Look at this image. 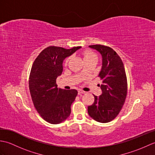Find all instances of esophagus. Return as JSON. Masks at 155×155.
<instances>
[{"label":"esophagus","instance_id":"34e87169","mask_svg":"<svg viewBox=\"0 0 155 155\" xmlns=\"http://www.w3.org/2000/svg\"><path fill=\"white\" fill-rule=\"evenodd\" d=\"M85 93H86V92H84V91H82V90H78V94H84Z\"/></svg>","mask_w":155,"mask_h":155}]
</instances>
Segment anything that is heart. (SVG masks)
Masks as SVG:
<instances>
[{"label":"heart","mask_w":155,"mask_h":155,"mask_svg":"<svg viewBox=\"0 0 155 155\" xmlns=\"http://www.w3.org/2000/svg\"><path fill=\"white\" fill-rule=\"evenodd\" d=\"M83 59L84 61H86V60H88V59H94V58H96L97 59V56L95 55L93 52H92L91 51H85L83 52ZM69 61V58H67V59H66L65 61H64V64H67V62H68Z\"/></svg>","instance_id":"obj_1"}]
</instances>
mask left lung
I'll list each match as a JSON object with an SVG mask.
<instances>
[{"label": "left lung", "mask_w": 155, "mask_h": 155, "mask_svg": "<svg viewBox=\"0 0 155 155\" xmlns=\"http://www.w3.org/2000/svg\"><path fill=\"white\" fill-rule=\"evenodd\" d=\"M102 56L99 72L103 84L102 94L94 96V102L88 107V113L94 120L106 123L113 120L119 113L127 94V80L123 62L113 48L104 45H91Z\"/></svg>", "instance_id": "obj_1"}]
</instances>
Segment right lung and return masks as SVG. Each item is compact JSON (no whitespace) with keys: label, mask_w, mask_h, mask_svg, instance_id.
Segmentation results:
<instances>
[{"label":"right lung","mask_w":155,"mask_h":155,"mask_svg":"<svg viewBox=\"0 0 155 155\" xmlns=\"http://www.w3.org/2000/svg\"><path fill=\"white\" fill-rule=\"evenodd\" d=\"M81 47L66 49L48 47L35 59L29 77V90L34 106L42 118L51 124H59L70 116L71 106L78 91L58 88L64 59Z\"/></svg>","instance_id":"add662e5"}]
</instances>
